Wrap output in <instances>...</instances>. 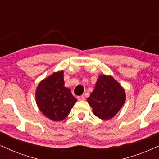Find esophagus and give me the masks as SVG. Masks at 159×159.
<instances>
[{
    "label": "esophagus",
    "instance_id": "1",
    "mask_svg": "<svg viewBox=\"0 0 159 159\" xmlns=\"http://www.w3.org/2000/svg\"><path fill=\"white\" fill-rule=\"evenodd\" d=\"M77 100L80 101H84V100H85V97H84V95H80V96H77Z\"/></svg>",
    "mask_w": 159,
    "mask_h": 159
}]
</instances>
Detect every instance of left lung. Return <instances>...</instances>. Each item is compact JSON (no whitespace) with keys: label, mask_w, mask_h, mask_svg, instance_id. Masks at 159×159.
Returning <instances> with one entry per match:
<instances>
[{"label":"left lung","mask_w":159,"mask_h":159,"mask_svg":"<svg viewBox=\"0 0 159 159\" xmlns=\"http://www.w3.org/2000/svg\"><path fill=\"white\" fill-rule=\"evenodd\" d=\"M87 101L95 116L103 120H109L125 104V90L111 75H101Z\"/></svg>","instance_id":"8db88e82"}]
</instances>
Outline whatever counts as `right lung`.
<instances>
[{
    "label": "right lung",
    "mask_w": 159,
    "mask_h": 159,
    "mask_svg": "<svg viewBox=\"0 0 159 159\" xmlns=\"http://www.w3.org/2000/svg\"><path fill=\"white\" fill-rule=\"evenodd\" d=\"M35 101L43 114L54 121L66 119L77 101L70 89L64 86L63 70L55 71L38 84Z\"/></svg>",
    "instance_id": "obj_1"
}]
</instances>
